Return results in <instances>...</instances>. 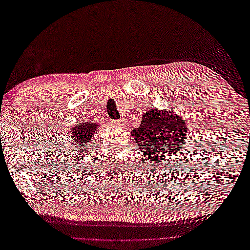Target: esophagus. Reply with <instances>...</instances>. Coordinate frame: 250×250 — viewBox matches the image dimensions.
Wrapping results in <instances>:
<instances>
[{"instance_id":"esophagus-1","label":"esophagus","mask_w":250,"mask_h":250,"mask_svg":"<svg viewBox=\"0 0 250 250\" xmlns=\"http://www.w3.org/2000/svg\"><path fill=\"white\" fill-rule=\"evenodd\" d=\"M114 124L118 125V126H124L125 125V120L124 119H119V120H115Z\"/></svg>"}]
</instances>
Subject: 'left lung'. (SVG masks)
<instances>
[{"mask_svg": "<svg viewBox=\"0 0 250 250\" xmlns=\"http://www.w3.org/2000/svg\"><path fill=\"white\" fill-rule=\"evenodd\" d=\"M185 120L173 111L150 109L142 118L139 128L131 131L149 167L163 162L167 156L176 154L187 132ZM167 161V160H166Z\"/></svg>", "mask_w": 250, "mask_h": 250, "instance_id": "obj_1", "label": "left lung"}]
</instances>
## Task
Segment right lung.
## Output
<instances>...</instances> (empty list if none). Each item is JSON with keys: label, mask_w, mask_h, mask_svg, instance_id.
<instances>
[{"label": "right lung", "mask_w": 250, "mask_h": 250, "mask_svg": "<svg viewBox=\"0 0 250 250\" xmlns=\"http://www.w3.org/2000/svg\"><path fill=\"white\" fill-rule=\"evenodd\" d=\"M97 126L95 123H80L79 125H76L71 129V140H74L77 145L80 146V150H83V147H87V142L90 141L93 134L95 133ZM79 147V146H77Z\"/></svg>", "instance_id": "obj_1"}]
</instances>
